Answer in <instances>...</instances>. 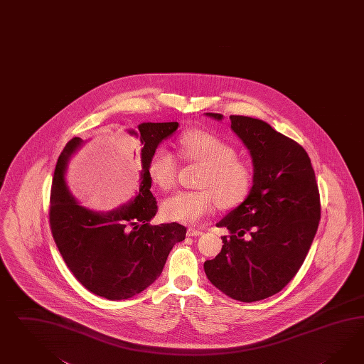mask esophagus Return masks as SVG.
Masks as SVG:
<instances>
[{"label":"esophagus","instance_id":"esophagus-1","mask_svg":"<svg viewBox=\"0 0 364 364\" xmlns=\"http://www.w3.org/2000/svg\"><path fill=\"white\" fill-rule=\"evenodd\" d=\"M201 235H203V232L198 230V229H195V228H189L187 230V236L189 237L201 236Z\"/></svg>","mask_w":364,"mask_h":364}]
</instances>
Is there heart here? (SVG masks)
Listing matches in <instances>:
<instances>
[{
	"label": "heart",
	"mask_w": 364,
	"mask_h": 364,
	"mask_svg": "<svg viewBox=\"0 0 364 364\" xmlns=\"http://www.w3.org/2000/svg\"><path fill=\"white\" fill-rule=\"evenodd\" d=\"M184 159L204 166L200 178L201 191H180L167 197L160 215L172 223L192 225L208 215L217 201L218 207L240 205L250 192L252 171L237 159L235 148L215 134L189 129L178 139ZM148 173L157 187L169 189L176 180V155L169 148H157L148 164Z\"/></svg>",
	"instance_id": "obj_1"
}]
</instances>
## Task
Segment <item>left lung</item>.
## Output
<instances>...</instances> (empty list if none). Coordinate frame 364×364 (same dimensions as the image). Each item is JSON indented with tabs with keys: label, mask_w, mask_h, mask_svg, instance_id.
<instances>
[{
	"label": "left lung",
	"mask_w": 364,
	"mask_h": 364,
	"mask_svg": "<svg viewBox=\"0 0 364 364\" xmlns=\"http://www.w3.org/2000/svg\"><path fill=\"white\" fill-rule=\"evenodd\" d=\"M229 119L252 157L253 186L217 224L229 236L221 237V253L204 270L224 294L256 302L281 291L304 264L321 220L319 191L310 157L296 141L261 119Z\"/></svg>",
	"instance_id": "8db88e82"
}]
</instances>
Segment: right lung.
Masks as SVG:
<instances>
[{"instance_id": "obj_1", "label": "right lung", "mask_w": 364, "mask_h": 364, "mask_svg": "<svg viewBox=\"0 0 364 364\" xmlns=\"http://www.w3.org/2000/svg\"><path fill=\"white\" fill-rule=\"evenodd\" d=\"M177 128V122L128 128L139 141V189L131 201L108 212L83 207L66 181L70 159L86 140L71 139L59 155L50 196L51 233L70 272L91 293L109 301L141 293L161 274L173 245L186 238V226L177 223L149 225L157 205L148 164Z\"/></svg>"}]
</instances>
